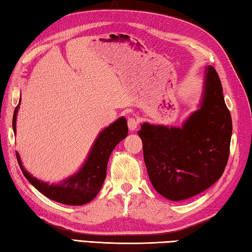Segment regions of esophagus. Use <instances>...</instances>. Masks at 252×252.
<instances>
[{
  "label": "esophagus",
  "mask_w": 252,
  "mask_h": 252,
  "mask_svg": "<svg viewBox=\"0 0 252 252\" xmlns=\"http://www.w3.org/2000/svg\"><path fill=\"white\" fill-rule=\"evenodd\" d=\"M139 126V120L135 118H129L127 119V126H129V130L130 131H133L135 130L136 127Z\"/></svg>",
  "instance_id": "esophagus-1"
}]
</instances>
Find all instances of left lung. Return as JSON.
I'll list each match as a JSON object with an SVG mask.
<instances>
[{
    "instance_id": "left-lung-1",
    "label": "left lung",
    "mask_w": 252,
    "mask_h": 252,
    "mask_svg": "<svg viewBox=\"0 0 252 252\" xmlns=\"http://www.w3.org/2000/svg\"><path fill=\"white\" fill-rule=\"evenodd\" d=\"M232 122L213 66L205 71L198 110L181 127L144 122L138 132L153 187L178 202L202 193L222 175L229 158Z\"/></svg>"
}]
</instances>
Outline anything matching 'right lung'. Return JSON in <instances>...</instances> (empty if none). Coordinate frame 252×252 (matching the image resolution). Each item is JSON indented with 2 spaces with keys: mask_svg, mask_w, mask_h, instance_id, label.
<instances>
[{
  "mask_svg": "<svg viewBox=\"0 0 252 252\" xmlns=\"http://www.w3.org/2000/svg\"><path fill=\"white\" fill-rule=\"evenodd\" d=\"M20 103L21 100L13 114L14 133H16V116ZM126 136H127V125L126 118L122 117L100 132L84 165L78 172L67 177L61 184H48L32 176L23 166L20 154L17 152L16 158L27 181L43 195L57 203L79 206L91 202L101 189L106 180L109 158L117 144Z\"/></svg>",
  "mask_w": 252,
  "mask_h": 252,
  "instance_id": "right-lung-1",
  "label": "right lung"
}]
</instances>
